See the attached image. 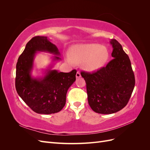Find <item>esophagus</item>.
Segmentation results:
<instances>
[{
    "label": "esophagus",
    "mask_w": 150,
    "mask_h": 150,
    "mask_svg": "<svg viewBox=\"0 0 150 150\" xmlns=\"http://www.w3.org/2000/svg\"><path fill=\"white\" fill-rule=\"evenodd\" d=\"M81 74H80V72H79V71H78L76 72V78H81Z\"/></svg>",
    "instance_id": "1"
}]
</instances>
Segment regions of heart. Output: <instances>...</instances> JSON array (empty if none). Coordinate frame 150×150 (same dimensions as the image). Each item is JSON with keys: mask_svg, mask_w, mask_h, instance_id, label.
<instances>
[{"mask_svg": "<svg viewBox=\"0 0 150 150\" xmlns=\"http://www.w3.org/2000/svg\"><path fill=\"white\" fill-rule=\"evenodd\" d=\"M109 59V52L105 47L98 44L78 45L74 47L67 61L72 66L83 62V67L89 72L99 70Z\"/></svg>", "mask_w": 150, "mask_h": 150, "instance_id": "heart-1", "label": "heart"}]
</instances>
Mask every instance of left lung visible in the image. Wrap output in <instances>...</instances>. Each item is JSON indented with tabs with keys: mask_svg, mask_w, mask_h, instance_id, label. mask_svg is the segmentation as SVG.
<instances>
[{
	"mask_svg": "<svg viewBox=\"0 0 150 150\" xmlns=\"http://www.w3.org/2000/svg\"><path fill=\"white\" fill-rule=\"evenodd\" d=\"M113 59L96 72L82 71L86 83L90 107L100 114H112L128 104L135 85L134 72L128 56L116 39L110 41Z\"/></svg>",
	"mask_w": 150,
	"mask_h": 150,
	"instance_id": "obj_1",
	"label": "left lung"
}]
</instances>
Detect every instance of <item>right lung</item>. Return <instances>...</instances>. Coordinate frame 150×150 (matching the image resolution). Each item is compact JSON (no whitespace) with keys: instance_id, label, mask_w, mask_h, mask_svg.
<instances>
[{"instance_id":"right-lung-1","label":"right lung","mask_w":150,"mask_h":150,"mask_svg":"<svg viewBox=\"0 0 150 150\" xmlns=\"http://www.w3.org/2000/svg\"><path fill=\"white\" fill-rule=\"evenodd\" d=\"M38 51L56 55L61 60L57 47L44 36H35L27 43L16 64V89L18 94L32 110L39 114L49 115L60 111L66 104L68 89L76 81V70L69 72L48 69L41 78H34L31 71Z\"/></svg>"}]
</instances>
